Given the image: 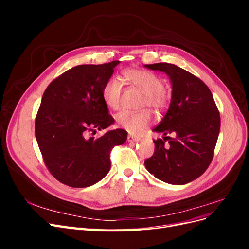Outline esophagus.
<instances>
[{"label":"esophagus","mask_w":249,"mask_h":249,"mask_svg":"<svg viewBox=\"0 0 249 249\" xmlns=\"http://www.w3.org/2000/svg\"><path fill=\"white\" fill-rule=\"evenodd\" d=\"M139 140L140 138L137 136H132V135H129V136H127V141L129 142H137Z\"/></svg>","instance_id":"1"}]
</instances>
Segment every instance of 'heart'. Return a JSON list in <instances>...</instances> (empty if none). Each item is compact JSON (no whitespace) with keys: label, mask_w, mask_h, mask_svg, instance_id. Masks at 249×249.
Instances as JSON below:
<instances>
[{"label":"heart","mask_w":249,"mask_h":249,"mask_svg":"<svg viewBox=\"0 0 249 249\" xmlns=\"http://www.w3.org/2000/svg\"><path fill=\"white\" fill-rule=\"evenodd\" d=\"M124 78L133 86L138 88L145 95L144 103L156 110L166 107L168 96L164 91V82L156 73L143 70H129ZM123 84L118 78H110L103 88L105 104L113 110L119 109L122 105ZM117 124L131 134H140L152 123V115L147 111L131 112L124 110L115 117Z\"/></svg>","instance_id":"heart-1"}]
</instances>
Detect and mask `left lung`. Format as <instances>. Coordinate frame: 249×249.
Listing matches in <instances>:
<instances>
[{
  "instance_id": "8db88e82",
  "label": "left lung",
  "mask_w": 249,
  "mask_h": 249,
  "mask_svg": "<svg viewBox=\"0 0 249 249\" xmlns=\"http://www.w3.org/2000/svg\"><path fill=\"white\" fill-rule=\"evenodd\" d=\"M144 67L166 73L172 89L166 114L153 130L162 133L163 140L154 141L155 153L144 165L150 175L165 183L188 184L199 178L213 159L220 131L214 97L201 80L175 64ZM168 133L174 137L165 138Z\"/></svg>"
}]
</instances>
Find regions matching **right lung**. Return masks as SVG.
<instances>
[{"label":"right lung","instance_id":"1","mask_svg":"<svg viewBox=\"0 0 249 249\" xmlns=\"http://www.w3.org/2000/svg\"><path fill=\"white\" fill-rule=\"evenodd\" d=\"M118 64L74 66L53 81L42 95L35 136L47 167L64 185L85 188L100 182L110 171L111 149L126 141L127 133L122 129L87 138L88 132L114 124L103 88Z\"/></svg>","mask_w":249,"mask_h":249}]
</instances>
